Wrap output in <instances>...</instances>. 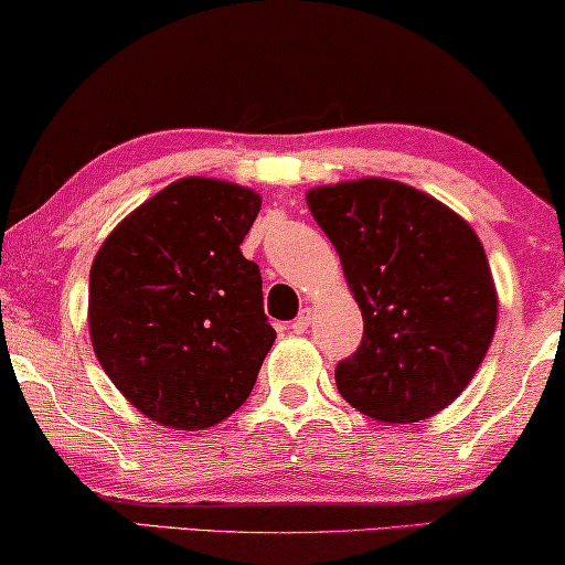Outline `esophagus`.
<instances>
[{"label": "esophagus", "instance_id": "1", "mask_svg": "<svg viewBox=\"0 0 565 565\" xmlns=\"http://www.w3.org/2000/svg\"><path fill=\"white\" fill-rule=\"evenodd\" d=\"M309 322H311V311L301 309V315L291 322V332L294 334H305L309 330Z\"/></svg>", "mask_w": 565, "mask_h": 565}]
</instances>
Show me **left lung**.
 Wrapping results in <instances>:
<instances>
[{
    "label": "left lung",
    "mask_w": 565,
    "mask_h": 565,
    "mask_svg": "<svg viewBox=\"0 0 565 565\" xmlns=\"http://www.w3.org/2000/svg\"><path fill=\"white\" fill-rule=\"evenodd\" d=\"M363 311V342L334 370L337 391L381 424L439 414L482 365L498 289L465 217L411 184L363 177L307 192Z\"/></svg>",
    "instance_id": "8db88e82"
}]
</instances>
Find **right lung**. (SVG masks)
I'll use <instances>...</instances> for the list:
<instances>
[{"mask_svg":"<svg viewBox=\"0 0 565 565\" xmlns=\"http://www.w3.org/2000/svg\"><path fill=\"white\" fill-rule=\"evenodd\" d=\"M260 195L182 177L124 217L90 266L88 330L100 367L159 426L202 431L243 406L276 340L241 243Z\"/></svg>","mask_w":565,"mask_h":565,"instance_id":"right-lung-1","label":"right lung"}]
</instances>
